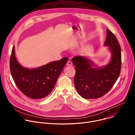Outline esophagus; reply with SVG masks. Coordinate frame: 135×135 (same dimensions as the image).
I'll return each instance as SVG.
<instances>
[{"label": "esophagus", "mask_w": 135, "mask_h": 135, "mask_svg": "<svg viewBox=\"0 0 135 135\" xmlns=\"http://www.w3.org/2000/svg\"><path fill=\"white\" fill-rule=\"evenodd\" d=\"M67 65L68 66H72V62L71 61H68L67 62Z\"/></svg>", "instance_id": "1"}]
</instances>
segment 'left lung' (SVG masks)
<instances>
[{
    "label": "left lung",
    "instance_id": "8db88e82",
    "mask_svg": "<svg viewBox=\"0 0 135 135\" xmlns=\"http://www.w3.org/2000/svg\"><path fill=\"white\" fill-rule=\"evenodd\" d=\"M104 43L111 53L109 62L97 67L88 57L75 56L72 62L75 66L74 84L78 93L85 99H95L106 94L116 82L121 72V50L116 37L106 29Z\"/></svg>",
    "mask_w": 135,
    "mask_h": 135
}]
</instances>
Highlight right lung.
Returning <instances> with one entry per match:
<instances>
[{"label":"right lung","instance_id":"right-lung-1","mask_svg":"<svg viewBox=\"0 0 135 135\" xmlns=\"http://www.w3.org/2000/svg\"><path fill=\"white\" fill-rule=\"evenodd\" d=\"M68 60V57H65L40 67L29 69L18 63L13 46L10 57V70L16 85L25 95L32 99H42L52 92Z\"/></svg>","mask_w":135,"mask_h":135}]
</instances>
